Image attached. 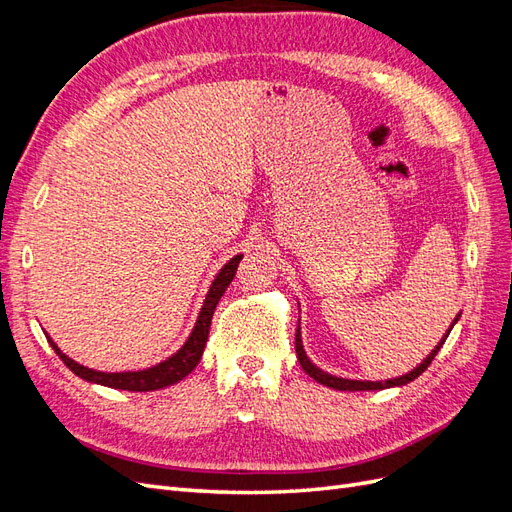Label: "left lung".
Returning a JSON list of instances; mask_svg holds the SVG:
<instances>
[{
	"mask_svg": "<svg viewBox=\"0 0 512 512\" xmlns=\"http://www.w3.org/2000/svg\"><path fill=\"white\" fill-rule=\"evenodd\" d=\"M459 320V314H457V318L453 320V324H451V329L455 327V322ZM451 329L446 331V335L442 337V342L431 350V354L427 356V359L418 365V367H414L410 374H404V376H399V378H393V380H384V382H369V380H348V378H337V376H331V374H327V371H322L320 367H316L312 361L307 359V354H305V350H303V342H301V327H297V335H294V348H297V356H299V363H301V367L305 369V374H309L312 376L316 382H320V384H324V386H329V389H335V391H380V389H391V386H401V384H408V382H412V380H416L418 376L423 374V371L431 365V361H433V356L438 354V350L442 348V344H444V339L448 337V333H451Z\"/></svg>",
	"mask_w": 512,
	"mask_h": 512,
	"instance_id": "8db88e82",
	"label": "left lung"
}]
</instances>
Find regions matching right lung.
I'll return each instance as SVG.
<instances>
[{
	"mask_svg": "<svg viewBox=\"0 0 512 512\" xmlns=\"http://www.w3.org/2000/svg\"><path fill=\"white\" fill-rule=\"evenodd\" d=\"M241 254L230 258L226 265L220 269V273L215 275V280L207 292L205 303L200 307V314L198 320L194 324V329L188 337V342H185L173 356H168L166 361L153 365L149 369H141V371H117V374H108V371H98V369H89L85 365H79L76 361H72L70 356H66L57 348V344L53 339L46 335L49 339V344L53 346V350L59 354V359L66 363V367L70 371H74L76 376L87 380V382H94V384H102L108 386V389H119V391H158L164 389V386L170 384H177L179 380H183L185 376L190 374V371L198 365L200 356H203L205 344H207V337H209V327H211V318L215 312V305L222 299V294L226 292L228 284L232 282V277L237 273V267L241 262Z\"/></svg>",
	"mask_w": 512,
	"mask_h": 512,
	"instance_id": "obj_1",
	"label": "right lung"
}]
</instances>
